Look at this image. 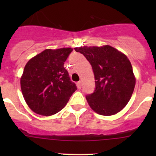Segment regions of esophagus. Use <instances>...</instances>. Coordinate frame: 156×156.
<instances>
[{
  "mask_svg": "<svg viewBox=\"0 0 156 156\" xmlns=\"http://www.w3.org/2000/svg\"><path fill=\"white\" fill-rule=\"evenodd\" d=\"M81 86H82V82L80 81H78V83H77V87H78V89H81Z\"/></svg>",
  "mask_w": 156,
  "mask_h": 156,
  "instance_id": "34e87169",
  "label": "esophagus"
}]
</instances>
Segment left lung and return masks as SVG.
Returning a JSON list of instances; mask_svg holds the SVG:
<instances>
[{
	"label": "left lung",
	"instance_id": "obj_1",
	"mask_svg": "<svg viewBox=\"0 0 156 156\" xmlns=\"http://www.w3.org/2000/svg\"><path fill=\"white\" fill-rule=\"evenodd\" d=\"M75 50L89 61L94 75L95 89L86 96L91 108L104 116L120 112L129 102L136 83L128 57L110 45Z\"/></svg>",
	"mask_w": 156,
	"mask_h": 156
}]
</instances>
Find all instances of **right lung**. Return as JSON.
Returning <instances> with one entry per match:
<instances>
[{
	"label": "right lung",
	"mask_w": 156,
	"mask_h": 156,
	"mask_svg": "<svg viewBox=\"0 0 156 156\" xmlns=\"http://www.w3.org/2000/svg\"><path fill=\"white\" fill-rule=\"evenodd\" d=\"M72 48L47 49L28 62L20 79L23 98L33 112L51 116L65 106L77 89L64 67Z\"/></svg>",
	"instance_id": "1"
}]
</instances>
